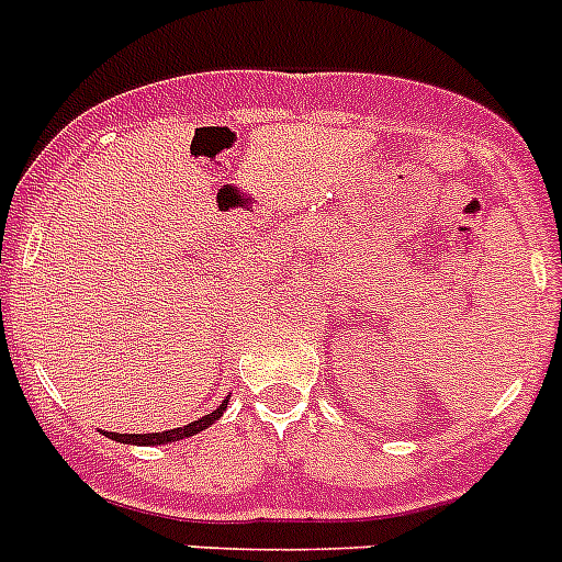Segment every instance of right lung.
<instances>
[{"label": "right lung", "instance_id": "1", "mask_svg": "<svg viewBox=\"0 0 562 562\" xmlns=\"http://www.w3.org/2000/svg\"><path fill=\"white\" fill-rule=\"evenodd\" d=\"M225 407H228V396H225L223 405H220L217 411L209 413V416H201V418H198V422L184 424V427L166 429V432H149V435H119V432H108V429H100V432H103L105 438L116 440V443H127V446H166V443H173V440L192 438V435H198V432H203V429H206V427H212L214 422H220V416H223Z\"/></svg>", "mask_w": 562, "mask_h": 562}]
</instances>
